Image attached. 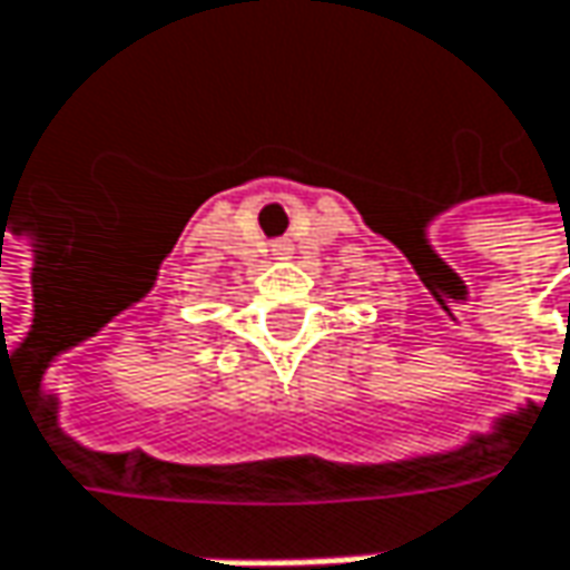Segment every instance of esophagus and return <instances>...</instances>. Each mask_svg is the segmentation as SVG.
I'll return each mask as SVG.
<instances>
[{
	"label": "esophagus",
	"instance_id": "34e87169",
	"mask_svg": "<svg viewBox=\"0 0 570 570\" xmlns=\"http://www.w3.org/2000/svg\"><path fill=\"white\" fill-rule=\"evenodd\" d=\"M278 249H282V246H278Z\"/></svg>",
	"mask_w": 570,
	"mask_h": 570
}]
</instances>
